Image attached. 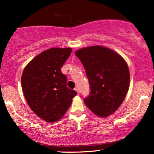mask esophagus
Here are the masks:
<instances>
[{"mask_svg": "<svg viewBox=\"0 0 154 154\" xmlns=\"http://www.w3.org/2000/svg\"><path fill=\"white\" fill-rule=\"evenodd\" d=\"M75 90L77 92V93H79V88L78 87H76L75 88Z\"/></svg>", "mask_w": 154, "mask_h": 154, "instance_id": "1", "label": "esophagus"}]
</instances>
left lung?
Returning a JSON list of instances; mask_svg holds the SVG:
<instances>
[{
	"label": "left lung",
	"mask_w": 154,
	"mask_h": 154,
	"mask_svg": "<svg viewBox=\"0 0 154 154\" xmlns=\"http://www.w3.org/2000/svg\"><path fill=\"white\" fill-rule=\"evenodd\" d=\"M75 55L85 69L91 92L85 105L96 115L106 117L122 103L129 89L128 64L117 53L95 45L77 51Z\"/></svg>",
	"instance_id": "left-lung-1"
}]
</instances>
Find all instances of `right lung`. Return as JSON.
<instances>
[{
	"mask_svg": "<svg viewBox=\"0 0 154 154\" xmlns=\"http://www.w3.org/2000/svg\"><path fill=\"white\" fill-rule=\"evenodd\" d=\"M71 53L72 48H50L32 60L23 72L22 87L26 102L48 122L61 119L77 94L67 87L66 76L61 71Z\"/></svg>",
	"mask_w": 154,
	"mask_h": 154,
	"instance_id": "right-lung-1",
	"label": "right lung"
}]
</instances>
